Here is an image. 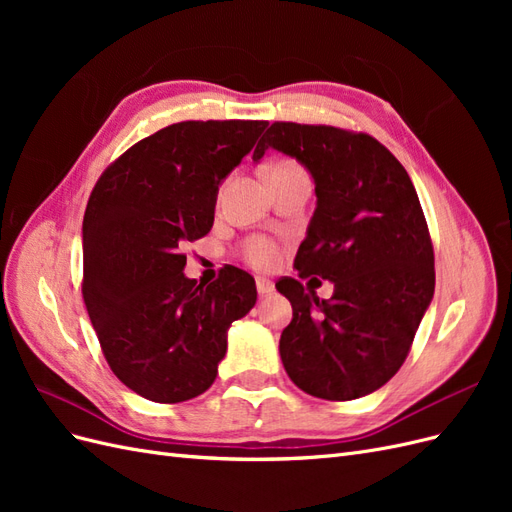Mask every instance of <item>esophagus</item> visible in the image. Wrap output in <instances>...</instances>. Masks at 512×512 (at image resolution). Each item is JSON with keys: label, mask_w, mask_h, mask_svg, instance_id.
Listing matches in <instances>:
<instances>
[{"label": "esophagus", "mask_w": 512, "mask_h": 512, "mask_svg": "<svg viewBox=\"0 0 512 512\" xmlns=\"http://www.w3.org/2000/svg\"><path fill=\"white\" fill-rule=\"evenodd\" d=\"M256 290H258L260 297H267V294H271L275 290V284L271 280H265V277H258Z\"/></svg>", "instance_id": "obj_1"}]
</instances>
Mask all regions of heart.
Masks as SVG:
<instances>
[{"label": "heart", "mask_w": 512, "mask_h": 512, "mask_svg": "<svg viewBox=\"0 0 512 512\" xmlns=\"http://www.w3.org/2000/svg\"><path fill=\"white\" fill-rule=\"evenodd\" d=\"M286 164H292V162H280L275 166H286ZM243 254H245V260L258 269H271L277 265V260H280V250H277V245L265 237H254L247 241Z\"/></svg>", "instance_id": "heart-1"}]
</instances>
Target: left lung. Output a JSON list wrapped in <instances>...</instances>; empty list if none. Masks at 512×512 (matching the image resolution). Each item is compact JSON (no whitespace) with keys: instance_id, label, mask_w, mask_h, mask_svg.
I'll return each instance as SVG.
<instances>
[{"instance_id":"8db88e82","label":"left lung","mask_w":512,"mask_h":512,"mask_svg":"<svg viewBox=\"0 0 512 512\" xmlns=\"http://www.w3.org/2000/svg\"><path fill=\"white\" fill-rule=\"evenodd\" d=\"M267 149L307 168L316 211L299 245V277L333 282L318 299L292 280L277 282L292 305L280 337L290 380L329 401L378 391L404 365L436 288L425 215L406 168L369 134L275 121L260 138Z\"/></svg>"}]
</instances>
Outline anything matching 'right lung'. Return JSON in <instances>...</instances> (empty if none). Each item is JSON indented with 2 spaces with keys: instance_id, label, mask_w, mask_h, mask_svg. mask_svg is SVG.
I'll list each match as a JSON object with an SVG mask.
<instances>
[{
  "instance_id": "right-lung-1",
  "label": "right lung",
  "mask_w": 512,
  "mask_h": 512,
  "mask_svg": "<svg viewBox=\"0 0 512 512\" xmlns=\"http://www.w3.org/2000/svg\"><path fill=\"white\" fill-rule=\"evenodd\" d=\"M267 121H181L130 147L98 179L83 218V299L113 374L149 401L205 393L230 324L256 303L250 273L185 277V241L213 226L222 181Z\"/></svg>"
}]
</instances>
